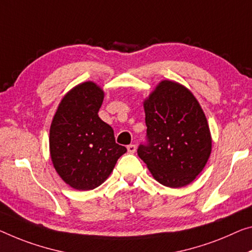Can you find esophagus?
Returning <instances> with one entry per match:
<instances>
[{
	"instance_id": "34e87169",
	"label": "esophagus",
	"mask_w": 252,
	"mask_h": 252,
	"mask_svg": "<svg viewBox=\"0 0 252 252\" xmlns=\"http://www.w3.org/2000/svg\"><path fill=\"white\" fill-rule=\"evenodd\" d=\"M126 148H127V153H130V154H134L135 150H137V147H135V145H129Z\"/></svg>"
}]
</instances>
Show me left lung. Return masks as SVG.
<instances>
[{
    "mask_svg": "<svg viewBox=\"0 0 252 252\" xmlns=\"http://www.w3.org/2000/svg\"><path fill=\"white\" fill-rule=\"evenodd\" d=\"M147 142L140 157L162 185L178 189L196 178L209 160L212 138L201 105L186 87L162 81L143 102Z\"/></svg>",
    "mask_w": 252,
    "mask_h": 252,
    "instance_id": "obj_1",
    "label": "left lung"
}]
</instances>
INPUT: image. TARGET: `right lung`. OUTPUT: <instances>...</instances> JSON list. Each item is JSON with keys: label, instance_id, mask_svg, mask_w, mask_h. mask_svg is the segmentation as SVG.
Masks as SVG:
<instances>
[{"label": "right lung", "instance_id": "1", "mask_svg": "<svg viewBox=\"0 0 252 252\" xmlns=\"http://www.w3.org/2000/svg\"><path fill=\"white\" fill-rule=\"evenodd\" d=\"M104 92L93 82L67 93L50 126V157L59 176L78 190L96 189L126 148L115 143L113 129L98 117Z\"/></svg>", "mask_w": 252, "mask_h": 252}]
</instances>
